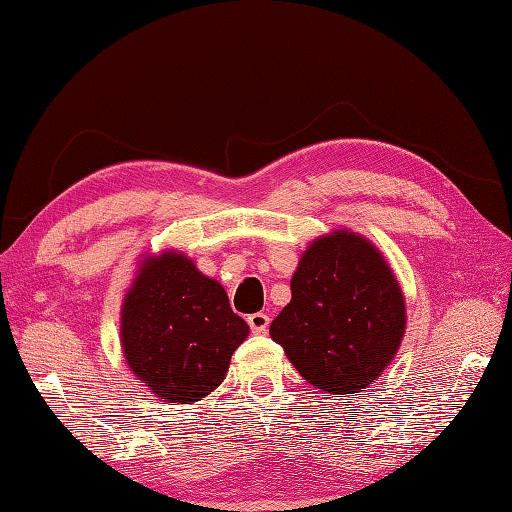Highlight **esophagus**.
Returning a JSON list of instances; mask_svg holds the SVG:
<instances>
[{
    "label": "esophagus",
    "instance_id": "1",
    "mask_svg": "<svg viewBox=\"0 0 512 512\" xmlns=\"http://www.w3.org/2000/svg\"><path fill=\"white\" fill-rule=\"evenodd\" d=\"M248 325H250V330H253L255 334H266V332H268V325H270L268 314H264V312L250 314V317H248Z\"/></svg>",
    "mask_w": 512,
    "mask_h": 512
}]
</instances>
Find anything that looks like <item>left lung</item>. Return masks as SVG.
<instances>
[{
  "instance_id": "1",
  "label": "left lung",
  "mask_w": 512,
  "mask_h": 512,
  "mask_svg": "<svg viewBox=\"0 0 512 512\" xmlns=\"http://www.w3.org/2000/svg\"><path fill=\"white\" fill-rule=\"evenodd\" d=\"M290 290L270 339L310 385L332 396L358 394L394 361L407 328L405 295L367 237L336 228L314 239Z\"/></svg>"
}]
</instances>
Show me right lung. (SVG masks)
Masks as SVG:
<instances>
[{
	"instance_id": "1",
	"label": "right lung",
	"mask_w": 512,
	"mask_h": 512,
	"mask_svg": "<svg viewBox=\"0 0 512 512\" xmlns=\"http://www.w3.org/2000/svg\"><path fill=\"white\" fill-rule=\"evenodd\" d=\"M248 332L220 281L193 259L178 250L140 259L121 306V345L129 369L160 400L193 405L209 396Z\"/></svg>"
}]
</instances>
